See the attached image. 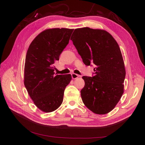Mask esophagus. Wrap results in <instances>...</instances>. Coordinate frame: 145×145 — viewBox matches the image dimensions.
Returning a JSON list of instances; mask_svg holds the SVG:
<instances>
[{
	"instance_id": "34e87169",
	"label": "esophagus",
	"mask_w": 145,
	"mask_h": 145,
	"mask_svg": "<svg viewBox=\"0 0 145 145\" xmlns=\"http://www.w3.org/2000/svg\"><path fill=\"white\" fill-rule=\"evenodd\" d=\"M79 77V75L78 74H76V73H72V78L73 79H76Z\"/></svg>"
}]
</instances>
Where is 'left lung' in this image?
<instances>
[{"mask_svg":"<svg viewBox=\"0 0 145 145\" xmlns=\"http://www.w3.org/2000/svg\"><path fill=\"white\" fill-rule=\"evenodd\" d=\"M83 62L94 64V76H84L83 102L98 115L111 112L123 93L125 69L118 43L104 30L76 29L71 37Z\"/></svg>","mask_w":145,"mask_h":145,"instance_id":"1","label":"left lung"}]
</instances>
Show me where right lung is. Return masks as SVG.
Segmentation results:
<instances>
[{
	"label": "right lung",
	"instance_id": "obj_1",
	"mask_svg": "<svg viewBox=\"0 0 145 145\" xmlns=\"http://www.w3.org/2000/svg\"><path fill=\"white\" fill-rule=\"evenodd\" d=\"M73 29H49L33 39L27 50L24 85L39 108L54 112L62 103L64 90L72 80L70 74H55L54 63L69 42Z\"/></svg>",
	"mask_w": 145,
	"mask_h": 145
}]
</instances>
